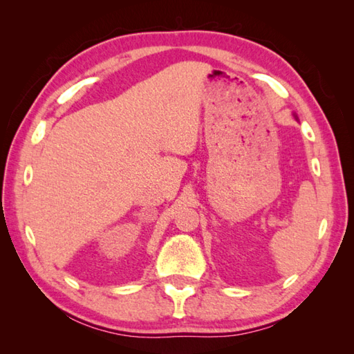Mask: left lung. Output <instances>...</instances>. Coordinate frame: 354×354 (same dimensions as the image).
Segmentation results:
<instances>
[{
	"instance_id": "obj_1",
	"label": "left lung",
	"mask_w": 354,
	"mask_h": 354,
	"mask_svg": "<svg viewBox=\"0 0 354 354\" xmlns=\"http://www.w3.org/2000/svg\"><path fill=\"white\" fill-rule=\"evenodd\" d=\"M295 118H297V120H298V117H297V115H295Z\"/></svg>"
}]
</instances>
